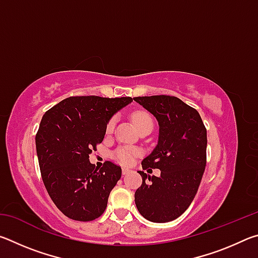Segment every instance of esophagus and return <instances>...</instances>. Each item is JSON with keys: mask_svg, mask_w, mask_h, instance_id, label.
I'll list each match as a JSON object with an SVG mask.
<instances>
[{"mask_svg": "<svg viewBox=\"0 0 258 258\" xmlns=\"http://www.w3.org/2000/svg\"><path fill=\"white\" fill-rule=\"evenodd\" d=\"M131 172V169L130 168H126V167H124L123 169H121V173H123V175H126V174H128Z\"/></svg>", "mask_w": 258, "mask_h": 258, "instance_id": "obj_1", "label": "esophagus"}]
</instances>
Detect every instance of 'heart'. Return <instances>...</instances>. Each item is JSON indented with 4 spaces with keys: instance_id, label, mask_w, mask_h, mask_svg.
Returning a JSON list of instances; mask_svg holds the SVG:
<instances>
[{
    "instance_id": "obj_1",
    "label": "heart",
    "mask_w": 258,
    "mask_h": 258,
    "mask_svg": "<svg viewBox=\"0 0 258 258\" xmlns=\"http://www.w3.org/2000/svg\"><path fill=\"white\" fill-rule=\"evenodd\" d=\"M133 121L137 128L140 131H142L143 128H154V119L152 117L149 115L148 112L145 111H137L133 115ZM116 125V117L113 116L110 119L107 121L106 124V134L109 135L113 132V128H115ZM139 149L137 148H132V147H120L117 149L115 152H113V158H115L118 163L121 165H131L133 164V161L135 160L137 157L140 156Z\"/></svg>"
}]
</instances>
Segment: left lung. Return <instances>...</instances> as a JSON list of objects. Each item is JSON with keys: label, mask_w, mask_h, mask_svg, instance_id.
I'll list each match as a JSON object with an SVG mask.
<instances>
[{"label": "left lung", "mask_w": 258, "mask_h": 258, "mask_svg": "<svg viewBox=\"0 0 258 258\" xmlns=\"http://www.w3.org/2000/svg\"><path fill=\"white\" fill-rule=\"evenodd\" d=\"M134 101L159 124L158 145L142 160V168L160 169L159 177L139 171L142 184L135 191V205L148 221L166 223L181 216L197 194L206 166L207 131L199 112L176 97H137Z\"/></svg>", "instance_id": "8db88e82"}]
</instances>
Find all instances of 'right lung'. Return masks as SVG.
I'll return each mask as SVG.
<instances>
[{
    "label": "right lung",
    "mask_w": 258,
    "mask_h": 258,
    "mask_svg": "<svg viewBox=\"0 0 258 258\" xmlns=\"http://www.w3.org/2000/svg\"><path fill=\"white\" fill-rule=\"evenodd\" d=\"M132 101L71 97L43 115L35 138L42 180L52 202L72 220L93 221L106 211L121 168L106 161L99 169L90 163V154L103 141L107 121Z\"/></svg>",
    "instance_id": "add662e5"
}]
</instances>
